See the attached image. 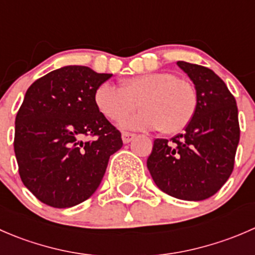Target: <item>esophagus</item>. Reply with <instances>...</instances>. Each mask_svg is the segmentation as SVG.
<instances>
[{
    "instance_id": "1",
    "label": "esophagus",
    "mask_w": 255,
    "mask_h": 255,
    "mask_svg": "<svg viewBox=\"0 0 255 255\" xmlns=\"http://www.w3.org/2000/svg\"><path fill=\"white\" fill-rule=\"evenodd\" d=\"M135 138V134L134 133H129V132H123L122 133V140L123 143H129L130 140H133Z\"/></svg>"
}]
</instances>
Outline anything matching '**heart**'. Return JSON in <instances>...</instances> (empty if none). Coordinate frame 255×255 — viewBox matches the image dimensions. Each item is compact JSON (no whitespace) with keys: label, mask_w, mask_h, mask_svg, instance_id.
I'll list each match as a JSON object with an SVG mask.
<instances>
[{"label":"heart","mask_w":255,"mask_h":255,"mask_svg":"<svg viewBox=\"0 0 255 255\" xmlns=\"http://www.w3.org/2000/svg\"><path fill=\"white\" fill-rule=\"evenodd\" d=\"M99 111L112 122H120L137 109H142L122 126L135 130L160 128L164 134H176L194 120L197 95L185 80L170 73H149L125 79L121 87L104 82L95 92Z\"/></svg>","instance_id":"heart-1"}]
</instances>
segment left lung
<instances>
[{"label": "left lung", "mask_w": 255, "mask_h": 255, "mask_svg": "<svg viewBox=\"0 0 255 255\" xmlns=\"http://www.w3.org/2000/svg\"><path fill=\"white\" fill-rule=\"evenodd\" d=\"M194 82L197 111L194 120L169 139L154 140L146 166L156 186L187 201L215 195L231 176L239 143L236 99L211 69L177 61Z\"/></svg>", "instance_id": "8db88e82"}]
</instances>
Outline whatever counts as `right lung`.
Wrapping results in <instances>:
<instances>
[{
	"label": "right lung",
	"instance_id": "add662e5",
	"mask_svg": "<svg viewBox=\"0 0 255 255\" xmlns=\"http://www.w3.org/2000/svg\"><path fill=\"white\" fill-rule=\"evenodd\" d=\"M112 74L87 66L56 69L33 82L16 116L14 154L24 186L48 206L73 207L101 184L121 132L95 104ZM94 136L82 142V136Z\"/></svg>",
	"mask_w": 255,
	"mask_h": 255
}]
</instances>
